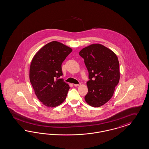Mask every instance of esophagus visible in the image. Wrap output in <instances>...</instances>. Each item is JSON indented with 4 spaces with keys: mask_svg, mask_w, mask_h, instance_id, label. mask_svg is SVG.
<instances>
[{
    "mask_svg": "<svg viewBox=\"0 0 149 149\" xmlns=\"http://www.w3.org/2000/svg\"><path fill=\"white\" fill-rule=\"evenodd\" d=\"M74 86H75V87H77V86H79L80 85V84H74Z\"/></svg>",
    "mask_w": 149,
    "mask_h": 149,
    "instance_id": "esophagus-1",
    "label": "esophagus"
}]
</instances>
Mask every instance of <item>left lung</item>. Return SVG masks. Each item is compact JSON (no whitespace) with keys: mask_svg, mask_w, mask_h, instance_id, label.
Here are the masks:
<instances>
[{"mask_svg":"<svg viewBox=\"0 0 149 149\" xmlns=\"http://www.w3.org/2000/svg\"><path fill=\"white\" fill-rule=\"evenodd\" d=\"M84 59L90 80L85 101L93 107H99L113 96L120 79L119 63L116 54L101 44H93L79 52Z\"/></svg>","mask_w":149,"mask_h":149,"instance_id":"8db88e82","label":"left lung"}]
</instances>
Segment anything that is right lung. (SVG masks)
<instances>
[{"label":"right lung","mask_w":149,"mask_h":149,"mask_svg":"<svg viewBox=\"0 0 149 149\" xmlns=\"http://www.w3.org/2000/svg\"><path fill=\"white\" fill-rule=\"evenodd\" d=\"M71 48L52 41L34 56L30 67V80L37 97L45 106L54 107L67 97L70 88L62 79V64L71 52Z\"/></svg>","instance_id":"obj_1"}]
</instances>
